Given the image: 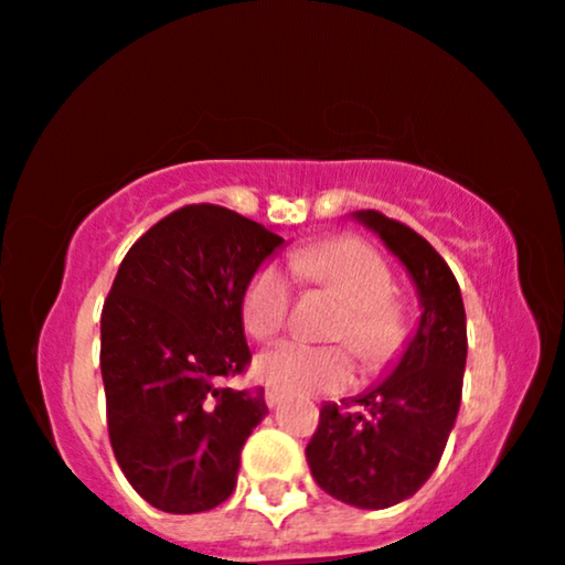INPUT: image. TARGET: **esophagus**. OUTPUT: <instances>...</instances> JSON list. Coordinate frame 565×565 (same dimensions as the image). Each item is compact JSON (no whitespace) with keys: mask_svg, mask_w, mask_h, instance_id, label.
<instances>
[{"mask_svg":"<svg viewBox=\"0 0 565 565\" xmlns=\"http://www.w3.org/2000/svg\"><path fill=\"white\" fill-rule=\"evenodd\" d=\"M281 398H284L281 391L274 388V385H266V404L268 406H278L281 404Z\"/></svg>","mask_w":565,"mask_h":565,"instance_id":"esophagus-1","label":"esophagus"}]
</instances>
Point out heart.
Returning <instances> with one entry per match:
<instances>
[{
    "mask_svg": "<svg viewBox=\"0 0 565 565\" xmlns=\"http://www.w3.org/2000/svg\"><path fill=\"white\" fill-rule=\"evenodd\" d=\"M299 278L331 289L347 302L333 328L335 339L352 349L370 367L388 365L409 341V318L394 299V276L373 247L352 237L326 239L291 258ZM291 307V278L278 263H263L242 297V320L253 339H274L284 331ZM258 375L289 394H335L354 381V356L347 347H310L287 341L255 362Z\"/></svg>",
    "mask_w": 565,
    "mask_h": 565,
    "instance_id": "obj_1",
    "label": "heart"
}]
</instances>
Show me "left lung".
Returning a JSON list of instances; mask_svg holds the SVG:
<instances>
[{
    "label": "left lung",
    "mask_w": 565,
    "mask_h": 565,
    "mask_svg": "<svg viewBox=\"0 0 565 565\" xmlns=\"http://www.w3.org/2000/svg\"><path fill=\"white\" fill-rule=\"evenodd\" d=\"M354 218L409 270L423 316L391 375L354 398L362 412L323 404L305 456L335 501L388 509L423 488L454 430L467 367V316L459 284L430 242L377 211H356Z\"/></svg>",
    "instance_id": "left-lung-1"
}]
</instances>
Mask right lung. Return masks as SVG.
Here are the masks:
<instances>
[{
  "instance_id": "1",
  "label": "right lung",
  "mask_w": 565,
  "mask_h": 565,
  "mask_svg": "<svg viewBox=\"0 0 565 565\" xmlns=\"http://www.w3.org/2000/svg\"><path fill=\"white\" fill-rule=\"evenodd\" d=\"M284 239L200 203L169 213L125 255L102 312L109 440L153 509L211 511L237 484L239 454L268 414L263 388L234 391L249 349L242 297Z\"/></svg>"
}]
</instances>
